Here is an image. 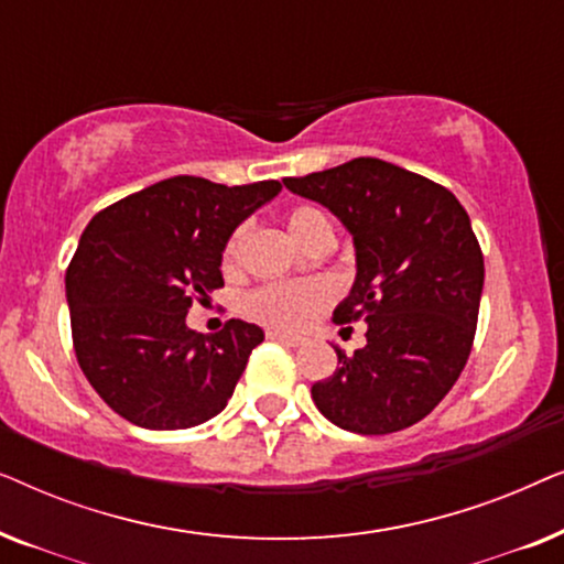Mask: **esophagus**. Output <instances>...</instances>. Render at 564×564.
Segmentation results:
<instances>
[{"label":"esophagus","instance_id":"obj_1","mask_svg":"<svg viewBox=\"0 0 564 564\" xmlns=\"http://www.w3.org/2000/svg\"><path fill=\"white\" fill-rule=\"evenodd\" d=\"M267 338H272V341H280V344H284V346H300V344L305 341L303 336H295V334H284V330H276V328L267 330Z\"/></svg>","mask_w":564,"mask_h":564}]
</instances>
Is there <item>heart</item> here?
I'll return each mask as SVG.
<instances>
[{
    "label": "heart",
    "instance_id": "b5f03b06",
    "mask_svg": "<svg viewBox=\"0 0 564 564\" xmlns=\"http://www.w3.org/2000/svg\"><path fill=\"white\" fill-rule=\"evenodd\" d=\"M284 220H288L290 234L300 246H307L321 234H334L328 215L313 205H295ZM241 243L243 228H236L234 234L228 236L226 246H223V272H234L238 267ZM330 297H334V292H330L326 282H272L261 284V288L249 292L243 307L253 321L267 323V326L274 328L295 330L305 328L307 323L330 303Z\"/></svg>",
    "mask_w": 564,
    "mask_h": 564
}]
</instances>
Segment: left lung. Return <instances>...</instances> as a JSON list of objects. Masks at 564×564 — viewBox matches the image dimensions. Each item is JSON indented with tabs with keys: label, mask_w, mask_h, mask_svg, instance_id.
<instances>
[{
	"label": "left lung",
	"mask_w": 564,
	"mask_h": 564,
	"mask_svg": "<svg viewBox=\"0 0 564 564\" xmlns=\"http://www.w3.org/2000/svg\"><path fill=\"white\" fill-rule=\"evenodd\" d=\"M351 230L357 282L334 323L367 321V346L315 382L313 403L354 434H395L434 411L473 351L482 251L459 199L382 159L288 176Z\"/></svg>",
	"instance_id": "1"
}]
</instances>
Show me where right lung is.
Returning <instances> with one entry per match:
<instances>
[{"mask_svg": "<svg viewBox=\"0 0 564 564\" xmlns=\"http://www.w3.org/2000/svg\"><path fill=\"white\" fill-rule=\"evenodd\" d=\"M280 189L276 180L226 187L182 174L107 205L84 228L66 269L74 351L122 419L174 431L226 408L264 334L230 318L205 336L184 318L223 288L228 236Z\"/></svg>", "mask_w": 564, "mask_h": 564, "instance_id": "right-lung-1", "label": "right lung"}]
</instances>
